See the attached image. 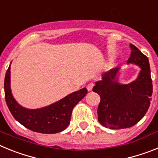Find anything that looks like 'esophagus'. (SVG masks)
<instances>
[{
  "mask_svg": "<svg viewBox=\"0 0 158 158\" xmlns=\"http://www.w3.org/2000/svg\"><path fill=\"white\" fill-rule=\"evenodd\" d=\"M93 86H94V84H93V83L89 84V85H87V87H86V88H87V89H88V91H92V90H93Z\"/></svg>",
  "mask_w": 158,
  "mask_h": 158,
  "instance_id": "1",
  "label": "esophagus"
}]
</instances>
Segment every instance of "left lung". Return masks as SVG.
Listing matches in <instances>:
<instances>
[{"instance_id":"1","label":"left lung","mask_w":158,"mask_h":158,"mask_svg":"<svg viewBox=\"0 0 158 158\" xmlns=\"http://www.w3.org/2000/svg\"><path fill=\"white\" fill-rule=\"evenodd\" d=\"M128 64L141 69L137 78L128 84L118 82L119 68L110 69L96 82L93 91L100 95L97 114L100 124L109 129L119 130L133 127L149 109L153 93L149 59L133 44Z\"/></svg>"}]
</instances>
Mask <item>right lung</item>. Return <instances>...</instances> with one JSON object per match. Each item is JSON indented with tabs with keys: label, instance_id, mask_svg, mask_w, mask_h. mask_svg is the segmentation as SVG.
<instances>
[{
	"label": "right lung",
	"instance_id": "right-lung-1",
	"mask_svg": "<svg viewBox=\"0 0 158 158\" xmlns=\"http://www.w3.org/2000/svg\"><path fill=\"white\" fill-rule=\"evenodd\" d=\"M10 66L5 74V96L7 106L15 119L27 129L39 133L55 134L64 131L70 123L73 108L87 94L86 88L44 107L28 109L20 105L12 96Z\"/></svg>",
	"mask_w": 158,
	"mask_h": 158
}]
</instances>
